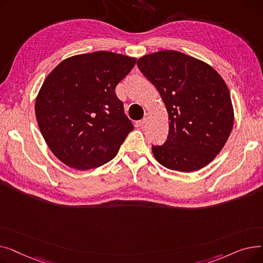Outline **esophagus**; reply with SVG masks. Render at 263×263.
Here are the masks:
<instances>
[{
    "mask_svg": "<svg viewBox=\"0 0 263 263\" xmlns=\"http://www.w3.org/2000/svg\"><path fill=\"white\" fill-rule=\"evenodd\" d=\"M149 117H150V115H149L148 113H146V114H145V116H144V118H143L142 120H139V121H137V122H136V124H137V126H139V127H143L144 124L148 121Z\"/></svg>",
    "mask_w": 263,
    "mask_h": 263,
    "instance_id": "1",
    "label": "esophagus"
}]
</instances>
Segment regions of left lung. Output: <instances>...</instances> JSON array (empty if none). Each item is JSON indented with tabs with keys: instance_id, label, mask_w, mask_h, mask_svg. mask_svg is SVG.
Here are the masks:
<instances>
[{
	"instance_id": "left-lung-1",
	"label": "left lung",
	"mask_w": 263,
	"mask_h": 263,
	"mask_svg": "<svg viewBox=\"0 0 263 263\" xmlns=\"http://www.w3.org/2000/svg\"><path fill=\"white\" fill-rule=\"evenodd\" d=\"M166 106L170 130L157 161L173 171L191 173L208 165L226 144L233 107L226 83L214 69L178 51L151 53L137 61Z\"/></svg>"
}]
</instances>
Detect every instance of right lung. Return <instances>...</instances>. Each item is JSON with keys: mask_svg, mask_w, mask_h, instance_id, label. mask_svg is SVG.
Listing matches in <instances>:
<instances>
[{"mask_svg": "<svg viewBox=\"0 0 263 263\" xmlns=\"http://www.w3.org/2000/svg\"><path fill=\"white\" fill-rule=\"evenodd\" d=\"M136 59L108 51L66 59L41 86L35 113L53 155L86 171L112 160L133 130L115 88Z\"/></svg>", "mask_w": 263, "mask_h": 263, "instance_id": "add662e5", "label": "right lung"}]
</instances>
